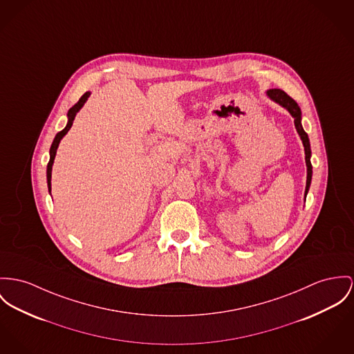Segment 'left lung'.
Wrapping results in <instances>:
<instances>
[{
  "mask_svg": "<svg viewBox=\"0 0 354 354\" xmlns=\"http://www.w3.org/2000/svg\"><path fill=\"white\" fill-rule=\"evenodd\" d=\"M267 95L272 100L273 102L279 104L280 106H283L284 109L288 110V113L292 115L294 118V122H295V128H297V132L300 136V140L303 142V147H304V155H306V165H307V180H306V190H304V199L307 196V192L310 189V185H311V178H313V165H311V148H310V140L307 133L304 132L303 127H301V111L300 108L298 106V104L290 97L287 95V93H284L283 90L280 88H271L267 91Z\"/></svg>",
  "mask_w": 354,
  "mask_h": 354,
  "instance_id": "8db88e82",
  "label": "left lung"
}]
</instances>
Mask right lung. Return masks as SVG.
<instances>
[{
    "label": "right lung",
    "mask_w": 354,
    "mask_h": 354,
    "mask_svg": "<svg viewBox=\"0 0 354 354\" xmlns=\"http://www.w3.org/2000/svg\"><path fill=\"white\" fill-rule=\"evenodd\" d=\"M90 91H86L83 95L81 97V100L71 108V109L68 110V113H67V118H68V121H67V125H66V128L63 129V131H60L59 133H56V136H55L54 141H53V145H51V148H50V162L47 164V185H48V191L51 192V174H53V164H54L55 156H56V149H57V147H59V142H60V140L63 138V137L67 135V132L70 131V128L73 127V121H74V118H75V115H77V113L82 109V106L86 104V101H87V98L90 97Z\"/></svg>",
    "instance_id": "obj_1"
}]
</instances>
